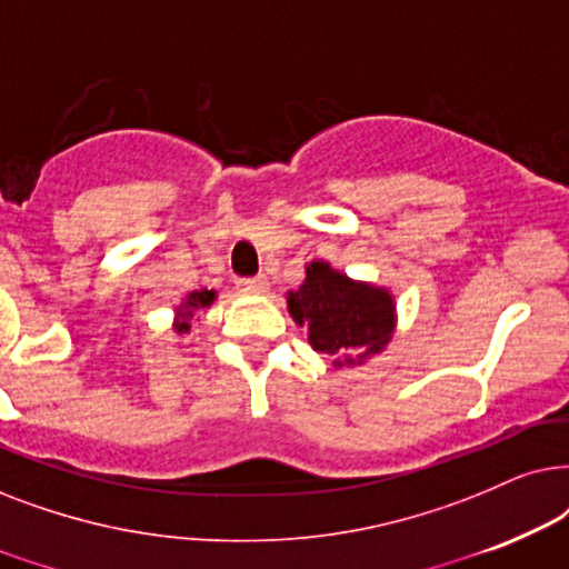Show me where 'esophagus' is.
<instances>
[{
  "instance_id": "34e87169",
  "label": "esophagus",
  "mask_w": 569,
  "mask_h": 569,
  "mask_svg": "<svg viewBox=\"0 0 569 569\" xmlns=\"http://www.w3.org/2000/svg\"><path fill=\"white\" fill-rule=\"evenodd\" d=\"M239 289L244 293H264L268 291V278L257 276V278H239Z\"/></svg>"
}]
</instances>
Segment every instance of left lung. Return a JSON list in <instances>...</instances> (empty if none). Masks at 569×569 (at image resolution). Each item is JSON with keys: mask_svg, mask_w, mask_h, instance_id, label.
Masks as SVG:
<instances>
[{"mask_svg": "<svg viewBox=\"0 0 569 569\" xmlns=\"http://www.w3.org/2000/svg\"><path fill=\"white\" fill-rule=\"evenodd\" d=\"M289 315L317 353L332 356V367H361L390 346L398 328L396 297L385 286L356 280L328 260L305 268L299 289L286 293Z\"/></svg>", "mask_w": 569, "mask_h": 569, "instance_id": "1", "label": "left lung"}]
</instances>
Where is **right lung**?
Instances as JSON below:
<instances>
[{
    "label": "right lung",
    "mask_w": 569,
    "mask_h": 569,
    "mask_svg": "<svg viewBox=\"0 0 569 569\" xmlns=\"http://www.w3.org/2000/svg\"><path fill=\"white\" fill-rule=\"evenodd\" d=\"M218 299V291L216 289H197V291H189L184 299L179 301L177 307H173V322H171V330L177 332V336H187L189 330H192V322L197 320V315L206 312L216 305Z\"/></svg>",
    "instance_id": "add662e5"
}]
</instances>
